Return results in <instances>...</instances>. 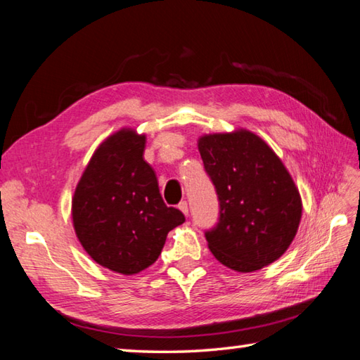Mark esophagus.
Returning <instances> with one entry per match:
<instances>
[{"label": "esophagus", "instance_id": "obj_1", "mask_svg": "<svg viewBox=\"0 0 360 360\" xmlns=\"http://www.w3.org/2000/svg\"><path fill=\"white\" fill-rule=\"evenodd\" d=\"M179 210H180L183 214H185V215L189 214V207H188V203H186V202H180Z\"/></svg>", "mask_w": 360, "mask_h": 360}]
</instances>
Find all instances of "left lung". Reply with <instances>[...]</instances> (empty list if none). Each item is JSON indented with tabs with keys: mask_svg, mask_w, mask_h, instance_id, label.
I'll return each mask as SVG.
<instances>
[{
	"mask_svg": "<svg viewBox=\"0 0 360 360\" xmlns=\"http://www.w3.org/2000/svg\"><path fill=\"white\" fill-rule=\"evenodd\" d=\"M220 202L207 248L221 265L254 273L281 259L302 219V197L268 143L245 127L203 134L197 140Z\"/></svg>",
	"mask_w": 360,
	"mask_h": 360,
	"instance_id": "1",
	"label": "left lung"
}]
</instances>
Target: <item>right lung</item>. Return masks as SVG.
Listing matches in <instances>:
<instances>
[{
  "label": "right lung",
  "mask_w": 360,
  "mask_h": 360,
  "mask_svg": "<svg viewBox=\"0 0 360 360\" xmlns=\"http://www.w3.org/2000/svg\"><path fill=\"white\" fill-rule=\"evenodd\" d=\"M145 146L146 134L134 127L110 134L94 150L72 197V225L83 250L123 276L153 265L167 233L185 221L160 195Z\"/></svg>",
  "instance_id": "right-lung-1"
}]
</instances>
